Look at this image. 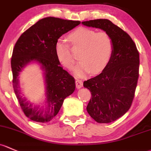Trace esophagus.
<instances>
[{
    "label": "esophagus",
    "mask_w": 151,
    "mask_h": 151,
    "mask_svg": "<svg viewBox=\"0 0 151 151\" xmlns=\"http://www.w3.org/2000/svg\"><path fill=\"white\" fill-rule=\"evenodd\" d=\"M75 84H76V87H77V89H80L83 86V82L80 80H76Z\"/></svg>",
    "instance_id": "34e87169"
}]
</instances>
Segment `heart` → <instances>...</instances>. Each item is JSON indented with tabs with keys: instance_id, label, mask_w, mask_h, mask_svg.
<instances>
[{
	"instance_id": "obj_1",
	"label": "heart",
	"mask_w": 151,
	"mask_h": 151,
	"mask_svg": "<svg viewBox=\"0 0 151 151\" xmlns=\"http://www.w3.org/2000/svg\"><path fill=\"white\" fill-rule=\"evenodd\" d=\"M74 47H82L80 53L81 61L74 69L77 77H84L91 71L92 74L101 72L108 66L113 54L112 38L106 32H97L96 30L80 27L68 36ZM57 58L67 69H71L75 63L69 44L59 39L55 45Z\"/></svg>"
}]
</instances>
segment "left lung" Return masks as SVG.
Segmentation results:
<instances>
[{
    "label": "left lung",
    "mask_w": 151,
    "mask_h": 151,
    "mask_svg": "<svg viewBox=\"0 0 151 151\" xmlns=\"http://www.w3.org/2000/svg\"><path fill=\"white\" fill-rule=\"evenodd\" d=\"M82 24L103 29L113 40V54L108 66L83 83L92 95L87 106L88 114L98 123H110L127 112L132 104L139 77V52L129 35L109 20Z\"/></svg>",
    "instance_id": "1"
}]
</instances>
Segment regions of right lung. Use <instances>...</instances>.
<instances>
[{
	"label": "right lung",
	"mask_w": 151,
	"mask_h": 151,
	"mask_svg": "<svg viewBox=\"0 0 151 151\" xmlns=\"http://www.w3.org/2000/svg\"><path fill=\"white\" fill-rule=\"evenodd\" d=\"M80 24V21L46 17L22 33L14 45L11 61L13 88L24 114L32 121L45 123L53 119L65 98L75 90V80L60 66L55 45L62 35ZM31 61L39 63L44 71L47 98L42 107L33 106L21 96L18 75Z\"/></svg>",
	"instance_id": "right-lung-1"
}]
</instances>
